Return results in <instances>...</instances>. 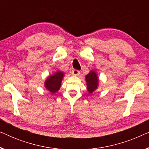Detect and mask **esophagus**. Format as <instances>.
Returning a JSON list of instances; mask_svg holds the SVG:
<instances>
[{"label":"esophagus","instance_id":"obj_1","mask_svg":"<svg viewBox=\"0 0 149 149\" xmlns=\"http://www.w3.org/2000/svg\"><path fill=\"white\" fill-rule=\"evenodd\" d=\"M71 72H72V74L73 75H75V76H78V75L80 74V71L76 70V69H73Z\"/></svg>","mask_w":149,"mask_h":149}]
</instances>
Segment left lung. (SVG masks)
Returning a JSON list of instances; mask_svg holds the SVG:
<instances>
[{"label": "left lung", "mask_w": 149, "mask_h": 149, "mask_svg": "<svg viewBox=\"0 0 149 149\" xmlns=\"http://www.w3.org/2000/svg\"><path fill=\"white\" fill-rule=\"evenodd\" d=\"M87 82V90L90 93H92L98 86V78L96 73L94 71H91L85 77Z\"/></svg>", "instance_id": "left-lung-1"}]
</instances>
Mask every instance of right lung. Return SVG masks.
I'll use <instances>...</instances> for the list:
<instances>
[{"mask_svg": "<svg viewBox=\"0 0 149 149\" xmlns=\"http://www.w3.org/2000/svg\"><path fill=\"white\" fill-rule=\"evenodd\" d=\"M63 77H64V73L60 71H58L52 76L49 77L45 83L46 89L52 93L57 92L61 86Z\"/></svg>", "mask_w": 149, "mask_h": 149, "instance_id": "obj_1", "label": "right lung"}]
</instances>
